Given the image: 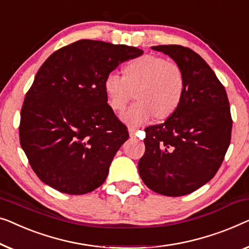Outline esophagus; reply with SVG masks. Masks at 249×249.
I'll list each match as a JSON object with an SVG mask.
<instances>
[{
  "mask_svg": "<svg viewBox=\"0 0 249 249\" xmlns=\"http://www.w3.org/2000/svg\"><path fill=\"white\" fill-rule=\"evenodd\" d=\"M136 133H137V129L129 128V135H130L131 138H133V137H136Z\"/></svg>",
  "mask_w": 249,
  "mask_h": 249,
  "instance_id": "1",
  "label": "esophagus"
}]
</instances>
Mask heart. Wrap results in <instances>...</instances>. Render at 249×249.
<instances>
[{
	"mask_svg": "<svg viewBox=\"0 0 249 249\" xmlns=\"http://www.w3.org/2000/svg\"><path fill=\"white\" fill-rule=\"evenodd\" d=\"M103 89L109 107L121 111L136 93L137 103L121 114V121L129 127H139L157 114L172 116L181 103L185 83L178 65L161 57L145 55L131 60L124 67V76L111 71L104 78Z\"/></svg>",
	"mask_w": 249,
	"mask_h": 249,
	"instance_id": "1",
	"label": "heart"
}]
</instances>
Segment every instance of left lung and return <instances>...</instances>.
<instances>
[{
  "instance_id": "1",
  "label": "left lung",
  "mask_w": 249,
  "mask_h": 249,
  "mask_svg": "<svg viewBox=\"0 0 249 249\" xmlns=\"http://www.w3.org/2000/svg\"><path fill=\"white\" fill-rule=\"evenodd\" d=\"M184 76V94L164 124L146 128L139 160L142 182L167 196L192 193L215 175L230 143L232 120L226 89L205 60L178 45L153 46Z\"/></svg>"
}]
</instances>
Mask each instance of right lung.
Instances as JSON below:
<instances>
[{
	"mask_svg": "<svg viewBox=\"0 0 249 249\" xmlns=\"http://www.w3.org/2000/svg\"><path fill=\"white\" fill-rule=\"evenodd\" d=\"M142 53L136 47L83 39L58 49L39 68L21 109L19 133L45 184L75 196L103 184L129 138L107 104L104 78Z\"/></svg>",
	"mask_w": 249,
	"mask_h": 249,
	"instance_id": "obj_1",
	"label": "right lung"
}]
</instances>
